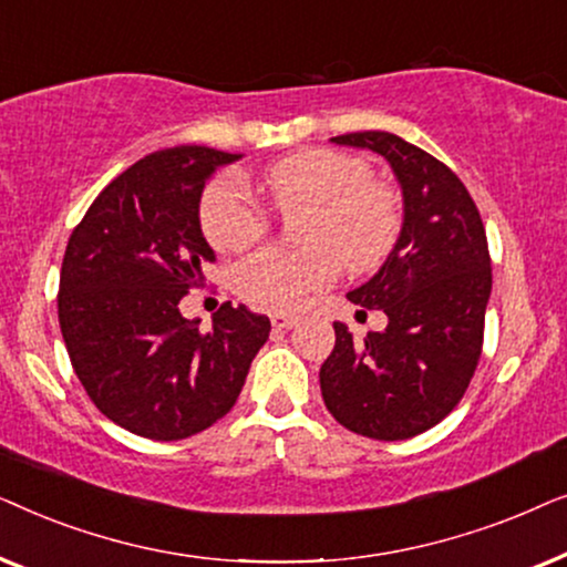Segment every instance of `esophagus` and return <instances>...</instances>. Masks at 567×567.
Listing matches in <instances>:
<instances>
[{"label": "esophagus", "instance_id": "34e87169", "mask_svg": "<svg viewBox=\"0 0 567 567\" xmlns=\"http://www.w3.org/2000/svg\"><path fill=\"white\" fill-rule=\"evenodd\" d=\"M270 324H274L276 330H289L297 324V317L289 315V312H274L270 315Z\"/></svg>", "mask_w": 567, "mask_h": 567}]
</instances>
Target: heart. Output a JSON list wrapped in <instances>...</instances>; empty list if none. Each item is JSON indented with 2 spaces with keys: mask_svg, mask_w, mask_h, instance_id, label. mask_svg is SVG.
Masks as SVG:
<instances>
[{
  "mask_svg": "<svg viewBox=\"0 0 567 567\" xmlns=\"http://www.w3.org/2000/svg\"><path fill=\"white\" fill-rule=\"evenodd\" d=\"M278 212L312 208L301 229L307 250L270 245L247 255L235 270L237 293L252 305L297 309L309 293L336 281L338 260L348 274H369L390 258L402 231V198L371 177L367 159L338 150H305L266 173ZM270 216L237 173H224L200 198V227L216 250H243L266 235Z\"/></svg>",
  "mask_w": 567,
  "mask_h": 567,
  "instance_id": "obj_1",
  "label": "heart"
}]
</instances>
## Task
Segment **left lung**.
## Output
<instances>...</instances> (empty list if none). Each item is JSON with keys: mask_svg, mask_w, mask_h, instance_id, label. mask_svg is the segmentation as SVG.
I'll return each mask as SVG.
<instances>
[{"mask_svg": "<svg viewBox=\"0 0 567 567\" xmlns=\"http://www.w3.org/2000/svg\"><path fill=\"white\" fill-rule=\"evenodd\" d=\"M390 162L402 188V231L374 278L348 293L382 309L386 328L355 343L336 322V348L320 369L322 400L348 431L402 441L456 408L483 351L493 274L483 219L444 162L386 131L330 138Z\"/></svg>", "mask_w": 567, "mask_h": 567, "instance_id": "obj_1", "label": "left lung"}]
</instances>
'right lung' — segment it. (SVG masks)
<instances>
[{"instance_id":"1","label":"right lung","mask_w":567,"mask_h":567,"mask_svg":"<svg viewBox=\"0 0 567 567\" xmlns=\"http://www.w3.org/2000/svg\"><path fill=\"white\" fill-rule=\"evenodd\" d=\"M239 157L208 146L146 154L69 237L59 278L69 359L100 413L136 436L181 441L214 425L268 340L270 320L245 305H221L208 332L177 307L214 262L200 193Z\"/></svg>"}]
</instances>
